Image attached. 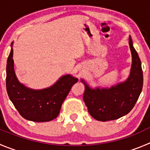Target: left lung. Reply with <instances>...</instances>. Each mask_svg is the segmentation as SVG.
<instances>
[{
    "label": "left lung",
    "instance_id": "8db88e82",
    "mask_svg": "<svg viewBox=\"0 0 150 150\" xmlns=\"http://www.w3.org/2000/svg\"><path fill=\"white\" fill-rule=\"evenodd\" d=\"M129 45L132 53V67L127 81L115 86L100 90L91 89L85 82L83 100L91 116L101 122L115 120L127 115L134 108L143 88V71L138 53L132 45L131 37Z\"/></svg>",
    "mask_w": 150,
    "mask_h": 150
}]
</instances>
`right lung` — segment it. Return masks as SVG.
Returning <instances> with one entry per match:
<instances>
[{"label": "right lung", "instance_id": "obj_1", "mask_svg": "<svg viewBox=\"0 0 150 150\" xmlns=\"http://www.w3.org/2000/svg\"><path fill=\"white\" fill-rule=\"evenodd\" d=\"M13 50L6 64V85L10 100L24 119L36 122H49L58 116L61 107L77 78L61 77L54 85L43 90H31L20 83L14 71Z\"/></svg>", "mask_w": 150, "mask_h": 150}]
</instances>
